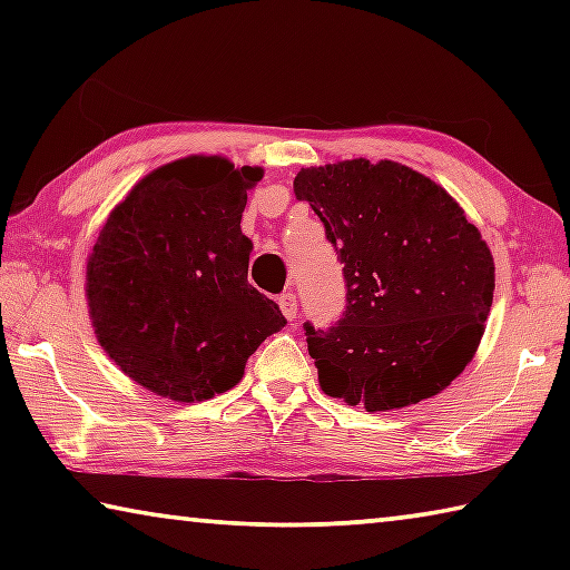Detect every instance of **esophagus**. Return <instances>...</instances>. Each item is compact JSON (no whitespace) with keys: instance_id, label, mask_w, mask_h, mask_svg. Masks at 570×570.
Returning <instances> with one entry per match:
<instances>
[{"instance_id":"esophagus-1","label":"esophagus","mask_w":570,"mask_h":570,"mask_svg":"<svg viewBox=\"0 0 570 570\" xmlns=\"http://www.w3.org/2000/svg\"><path fill=\"white\" fill-rule=\"evenodd\" d=\"M278 306H282V312L288 322L296 320V296L292 292L278 296Z\"/></svg>"}]
</instances>
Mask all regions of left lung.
<instances>
[{
    "label": "left lung",
    "mask_w": 570,
    "mask_h": 570,
    "mask_svg": "<svg viewBox=\"0 0 570 570\" xmlns=\"http://www.w3.org/2000/svg\"><path fill=\"white\" fill-rule=\"evenodd\" d=\"M294 193L344 264L340 324H306L324 394L366 412L435 397L472 362L493 306L480 230L440 183L394 160L302 168Z\"/></svg>",
    "instance_id": "left-lung-1"
}]
</instances>
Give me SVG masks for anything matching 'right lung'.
Instances as JSON below:
<instances>
[{
	"mask_svg": "<svg viewBox=\"0 0 570 570\" xmlns=\"http://www.w3.org/2000/svg\"><path fill=\"white\" fill-rule=\"evenodd\" d=\"M264 168L188 156L130 188L95 240L85 296L105 354L158 397L204 402L236 387L266 336L286 324L248 284L240 234Z\"/></svg>",
	"mask_w": 570,
	"mask_h": 570,
	"instance_id": "right-lung-1",
	"label": "right lung"
}]
</instances>
